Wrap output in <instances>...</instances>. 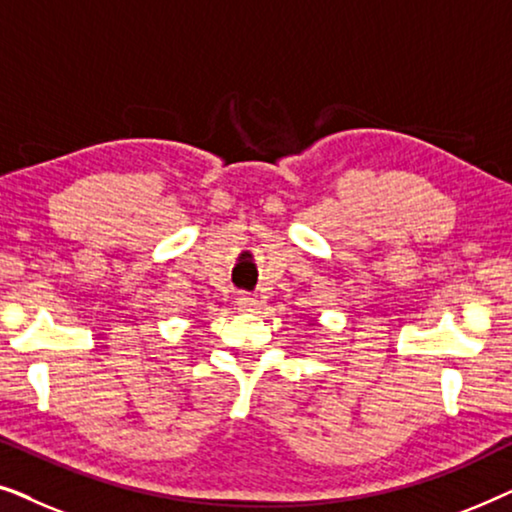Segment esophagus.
I'll return each instance as SVG.
<instances>
[{
    "label": "esophagus",
    "instance_id": "1",
    "mask_svg": "<svg viewBox=\"0 0 512 512\" xmlns=\"http://www.w3.org/2000/svg\"><path fill=\"white\" fill-rule=\"evenodd\" d=\"M237 307H240L242 312H256L258 310V298L249 296V293H240V296H237Z\"/></svg>",
    "mask_w": 512,
    "mask_h": 512
}]
</instances>
